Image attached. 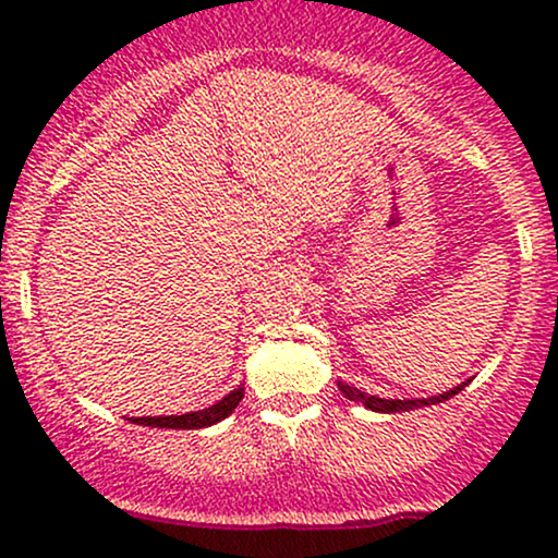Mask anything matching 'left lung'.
<instances>
[{"label":"left lung","instance_id":"1","mask_svg":"<svg viewBox=\"0 0 558 558\" xmlns=\"http://www.w3.org/2000/svg\"><path fill=\"white\" fill-rule=\"evenodd\" d=\"M340 386V391L345 393L348 399H353V402H362L364 408L369 410H378V413H404V410H413V408H421V404H437V402H446V399H451L453 393H459L461 388L466 384L451 388V391L440 393V397H432V399H380V397H369V393L359 391V388L348 386V384H337Z\"/></svg>","mask_w":558,"mask_h":558}]
</instances>
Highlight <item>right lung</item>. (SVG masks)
Listing matches in <instances>:
<instances>
[{"instance_id":"1","label":"right lung","mask_w":558,"mask_h":558,"mask_svg":"<svg viewBox=\"0 0 558 558\" xmlns=\"http://www.w3.org/2000/svg\"><path fill=\"white\" fill-rule=\"evenodd\" d=\"M243 393H245V388L240 386V388H234L232 393H227L221 402L210 404V408H205V410H196V413L154 415V418H148V415H145V418H132V421L140 426H159V429H205V426H213V424H218V421L227 418V415L240 404Z\"/></svg>"}]
</instances>
